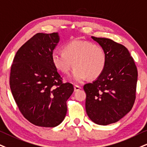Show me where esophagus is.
I'll list each match as a JSON object with an SVG mask.
<instances>
[{"mask_svg":"<svg viewBox=\"0 0 147 147\" xmlns=\"http://www.w3.org/2000/svg\"><path fill=\"white\" fill-rule=\"evenodd\" d=\"M80 89H81L80 86H78V85H75V86H74V91H75V92L78 91V90H80Z\"/></svg>","mask_w":147,"mask_h":147,"instance_id":"esophagus-1","label":"esophagus"}]
</instances>
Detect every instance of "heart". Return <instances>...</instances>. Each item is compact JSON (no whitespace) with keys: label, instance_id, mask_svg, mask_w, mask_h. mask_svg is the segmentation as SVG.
<instances>
[{"label":"heart","instance_id":"1","mask_svg":"<svg viewBox=\"0 0 147 147\" xmlns=\"http://www.w3.org/2000/svg\"><path fill=\"white\" fill-rule=\"evenodd\" d=\"M63 52H52V64L63 74L69 73L74 65L71 78L75 82H82L86 78L95 79L104 71L107 57L104 48L98 44L76 39L65 45Z\"/></svg>","mask_w":147,"mask_h":147}]
</instances>
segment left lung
Masks as SVG:
<instances>
[{
  "label": "left lung",
  "instance_id": "8db88e82",
  "mask_svg": "<svg viewBox=\"0 0 147 147\" xmlns=\"http://www.w3.org/2000/svg\"><path fill=\"white\" fill-rule=\"evenodd\" d=\"M106 52L103 73L84 86L86 112L93 122L107 125L131 110L136 99L138 71L134 61L123 45L110 39L91 37Z\"/></svg>",
  "mask_w": 147,
  "mask_h": 147
}]
</instances>
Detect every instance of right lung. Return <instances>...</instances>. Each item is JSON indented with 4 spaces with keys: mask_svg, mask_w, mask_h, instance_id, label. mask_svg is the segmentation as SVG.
<instances>
[{
    "mask_svg": "<svg viewBox=\"0 0 147 147\" xmlns=\"http://www.w3.org/2000/svg\"><path fill=\"white\" fill-rule=\"evenodd\" d=\"M58 32L36 34L18 50L11 68L10 87L18 108L35 125L54 127L64 120L73 85L63 83L52 62Z\"/></svg>",
    "mask_w": 147,
    "mask_h": 147,
    "instance_id": "right-lung-1",
    "label": "right lung"
}]
</instances>
